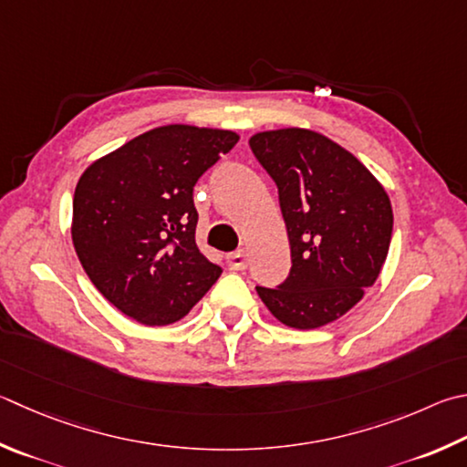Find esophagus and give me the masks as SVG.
Returning a JSON list of instances; mask_svg holds the SVG:
<instances>
[{
    "label": "esophagus",
    "mask_w": 467,
    "mask_h": 467,
    "mask_svg": "<svg viewBox=\"0 0 467 467\" xmlns=\"http://www.w3.org/2000/svg\"><path fill=\"white\" fill-rule=\"evenodd\" d=\"M226 263L233 271H243L244 267H247V255H244L243 251L231 253V255H226Z\"/></svg>",
    "instance_id": "esophagus-1"
}]
</instances>
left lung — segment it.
<instances>
[{"instance_id": "left-lung-1", "label": "left lung", "mask_w": 467, "mask_h": 467, "mask_svg": "<svg viewBox=\"0 0 467 467\" xmlns=\"http://www.w3.org/2000/svg\"><path fill=\"white\" fill-rule=\"evenodd\" d=\"M249 145L279 190L292 269L261 302L282 325L310 330L347 315L384 267L392 204L361 161L310 129L255 132Z\"/></svg>"}]
</instances>
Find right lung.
Instances as JSON below:
<instances>
[{
  "instance_id": "obj_1",
  "label": "right lung",
  "mask_w": 467,
  "mask_h": 467,
  "mask_svg": "<svg viewBox=\"0 0 467 467\" xmlns=\"http://www.w3.org/2000/svg\"><path fill=\"white\" fill-rule=\"evenodd\" d=\"M239 139L224 129L165 124L81 173L73 247L93 285L126 317L147 327L171 325L223 274L196 244L193 185Z\"/></svg>"
}]
</instances>
